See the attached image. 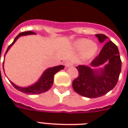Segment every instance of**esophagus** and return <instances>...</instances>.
<instances>
[{
  "label": "esophagus",
  "mask_w": 128,
  "mask_h": 128,
  "mask_svg": "<svg viewBox=\"0 0 128 128\" xmlns=\"http://www.w3.org/2000/svg\"><path fill=\"white\" fill-rule=\"evenodd\" d=\"M64 65H65V66H66V68H67V67H69V66H73V65H74V62H72V61H70V60H69V61H67V62H65Z\"/></svg>",
  "instance_id": "obj_1"
}]
</instances>
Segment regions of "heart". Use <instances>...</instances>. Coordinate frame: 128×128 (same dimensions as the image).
<instances>
[{
	"mask_svg": "<svg viewBox=\"0 0 128 128\" xmlns=\"http://www.w3.org/2000/svg\"><path fill=\"white\" fill-rule=\"evenodd\" d=\"M75 47L79 50H84L86 57H91L98 50L97 44L93 42H90L88 39H80L75 42Z\"/></svg>",
	"mask_w": 128,
	"mask_h": 128,
	"instance_id": "b5f03b06",
	"label": "heart"
}]
</instances>
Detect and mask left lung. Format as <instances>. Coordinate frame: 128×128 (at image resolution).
Wrapping results in <instances>:
<instances>
[{
    "mask_svg": "<svg viewBox=\"0 0 128 128\" xmlns=\"http://www.w3.org/2000/svg\"><path fill=\"white\" fill-rule=\"evenodd\" d=\"M96 36L100 42L108 38L102 34H96ZM106 62L104 68L98 70L84 65L76 66L79 74L72 82L74 91L82 96L92 98L102 96L113 89L118 81L122 61L117 46L111 40L106 43L90 65L96 67Z\"/></svg>",
    "mask_w": 128,
    "mask_h": 128,
    "instance_id": "left-lung-1",
    "label": "left lung"
}]
</instances>
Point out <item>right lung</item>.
Returning a JSON list of instances; mask_svg holds the SVG:
<instances>
[{
  "label": "right lung",
  "mask_w": 128,
  "mask_h": 128,
  "mask_svg": "<svg viewBox=\"0 0 128 128\" xmlns=\"http://www.w3.org/2000/svg\"><path fill=\"white\" fill-rule=\"evenodd\" d=\"M36 34V33L33 32L32 31H27V32H23L20 33L15 38L13 42L8 47L6 51V53L8 52V50L10 49V48L12 46L14 43L16 41V40L19 37L21 36H25V35L28 34ZM64 66L63 65H60V66H55V67H53V68H48L47 70H45V72L43 73L40 78L39 79L38 81L36 83H35L34 84L30 86H28V87H19L18 86L15 85L13 82H10H10L16 89L18 90V91L22 92L23 93L28 94H39L43 93V92L48 91V90L52 87L53 82H54V74H56V72H58V71H60V70L64 69Z\"/></svg>",
  "instance_id": "obj_1"
}]
</instances>
